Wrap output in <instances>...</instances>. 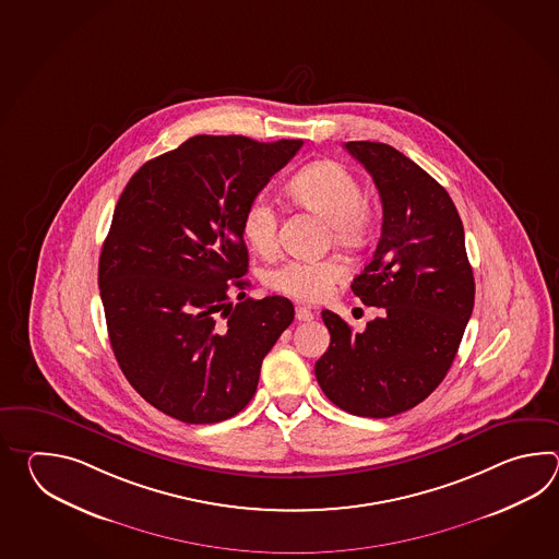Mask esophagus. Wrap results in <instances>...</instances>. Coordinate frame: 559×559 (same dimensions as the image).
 <instances>
[{"label":"esophagus","mask_w":559,"mask_h":559,"mask_svg":"<svg viewBox=\"0 0 559 559\" xmlns=\"http://www.w3.org/2000/svg\"><path fill=\"white\" fill-rule=\"evenodd\" d=\"M296 320L311 321L313 320V313H311L308 308H296Z\"/></svg>","instance_id":"esophagus-1"}]
</instances>
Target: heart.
I'll list each match as a JSON object with an SVG mask.
<instances>
[{
	"instance_id": "obj_1",
	"label": "heart",
	"mask_w": 559,
	"mask_h": 559,
	"mask_svg": "<svg viewBox=\"0 0 559 559\" xmlns=\"http://www.w3.org/2000/svg\"><path fill=\"white\" fill-rule=\"evenodd\" d=\"M287 195L332 227L335 246L359 250L376 231V214L364 200L359 179L333 159H318L301 167L285 186ZM241 238L260 255H272L277 248V212L267 198H253L241 215ZM345 277L342 263L287 260L265 274L270 289L297 301L316 304L330 296Z\"/></svg>"
}]
</instances>
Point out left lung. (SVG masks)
Returning a JSON list of instances; mask_svg holds the SVG:
<instances>
[{"label":"left lung","instance_id":"obj_1","mask_svg":"<svg viewBox=\"0 0 559 559\" xmlns=\"http://www.w3.org/2000/svg\"><path fill=\"white\" fill-rule=\"evenodd\" d=\"M345 150L380 191V243L352 292L381 316L354 333L323 309L332 342L316 378L344 412L392 417L421 404L452 368L474 309V272L460 214L428 171L388 143Z\"/></svg>","mask_w":559,"mask_h":559}]
</instances>
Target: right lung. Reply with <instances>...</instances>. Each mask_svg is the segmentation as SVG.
<instances>
[{
	"instance_id": "right-lung-1",
	"label": "right lung",
	"mask_w": 559,
	"mask_h": 559,
	"mask_svg": "<svg viewBox=\"0 0 559 559\" xmlns=\"http://www.w3.org/2000/svg\"><path fill=\"white\" fill-rule=\"evenodd\" d=\"M301 145L195 135L143 164L119 195L99 255L107 333L131 388L166 416L215 424L239 414L294 321L287 297L246 299L239 226Z\"/></svg>"
}]
</instances>
